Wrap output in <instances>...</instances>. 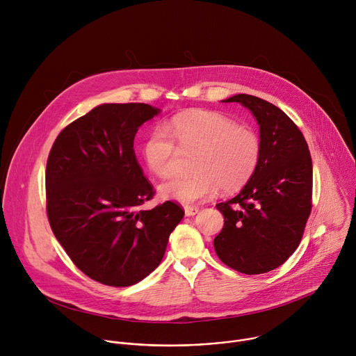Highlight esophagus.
Here are the masks:
<instances>
[{
  "label": "esophagus",
  "mask_w": 356,
  "mask_h": 356,
  "mask_svg": "<svg viewBox=\"0 0 356 356\" xmlns=\"http://www.w3.org/2000/svg\"><path fill=\"white\" fill-rule=\"evenodd\" d=\"M184 213L187 217H191V216H195L198 213V209L194 207V206H186L184 207Z\"/></svg>",
  "instance_id": "1"
}]
</instances>
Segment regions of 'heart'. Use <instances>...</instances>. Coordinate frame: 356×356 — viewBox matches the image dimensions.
I'll use <instances>...</instances> for the list:
<instances>
[{"label":"heart","instance_id":"heart-1","mask_svg":"<svg viewBox=\"0 0 356 356\" xmlns=\"http://www.w3.org/2000/svg\"><path fill=\"white\" fill-rule=\"evenodd\" d=\"M166 128L149 134L143 145L147 168L159 177L172 175L181 154H194L190 161L193 175L175 177L161 186L166 198L183 202L202 201L218 188L235 191L255 175L261 158L259 135L222 114L188 111L175 117Z\"/></svg>","mask_w":356,"mask_h":356}]
</instances>
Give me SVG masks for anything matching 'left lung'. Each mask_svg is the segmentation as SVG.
I'll return each mask as SVG.
<instances>
[{
	"instance_id": "left-lung-1",
	"label": "left lung",
	"mask_w": 356,
	"mask_h": 356,
	"mask_svg": "<svg viewBox=\"0 0 356 356\" xmlns=\"http://www.w3.org/2000/svg\"><path fill=\"white\" fill-rule=\"evenodd\" d=\"M224 101L257 118L262 158L239 194L216 206L224 227L214 249L231 269L261 275L283 265L300 245L313 207L312 155L298 127L276 106L248 94Z\"/></svg>"
}]
</instances>
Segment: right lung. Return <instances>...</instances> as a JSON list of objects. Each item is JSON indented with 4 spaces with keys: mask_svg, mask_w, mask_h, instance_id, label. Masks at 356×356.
<instances>
[{
    "mask_svg": "<svg viewBox=\"0 0 356 356\" xmlns=\"http://www.w3.org/2000/svg\"><path fill=\"white\" fill-rule=\"evenodd\" d=\"M159 113L143 103L103 104L58 135L46 163V213L56 239L90 279L113 287L154 272L184 216L155 195L134 150L138 128Z\"/></svg>",
    "mask_w": 356,
    "mask_h": 356,
    "instance_id": "1",
    "label": "right lung"
}]
</instances>
